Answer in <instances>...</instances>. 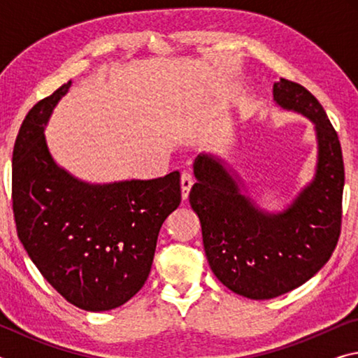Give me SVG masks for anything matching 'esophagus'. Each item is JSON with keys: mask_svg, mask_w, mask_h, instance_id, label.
I'll return each instance as SVG.
<instances>
[{"mask_svg": "<svg viewBox=\"0 0 358 358\" xmlns=\"http://www.w3.org/2000/svg\"><path fill=\"white\" fill-rule=\"evenodd\" d=\"M192 185H194L192 173H189V172L181 173V197H183V201H186L187 196H189Z\"/></svg>", "mask_w": 358, "mask_h": 358, "instance_id": "34e87169", "label": "esophagus"}]
</instances>
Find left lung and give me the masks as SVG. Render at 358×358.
Instances as JSON below:
<instances>
[{
	"mask_svg": "<svg viewBox=\"0 0 358 358\" xmlns=\"http://www.w3.org/2000/svg\"><path fill=\"white\" fill-rule=\"evenodd\" d=\"M273 98L316 124V177L294 203L282 213H264L211 155L194 161L197 183L189 192L210 268L224 286L252 300L275 299L305 284L329 262L341 234L344 162L336 131L300 83L281 78Z\"/></svg>",
	"mask_w": 358,
	"mask_h": 358,
	"instance_id": "obj_1",
	"label": "left lung"
}]
</instances>
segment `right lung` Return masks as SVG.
<instances>
[{
	"instance_id": "add662e5",
	"label": "right lung",
	"mask_w": 358,
	"mask_h": 358,
	"mask_svg": "<svg viewBox=\"0 0 358 358\" xmlns=\"http://www.w3.org/2000/svg\"><path fill=\"white\" fill-rule=\"evenodd\" d=\"M71 80L23 120L12 151L17 235L48 284L85 311H108L147 281L159 229L181 202L180 172L90 185L58 167L44 128Z\"/></svg>"
}]
</instances>
